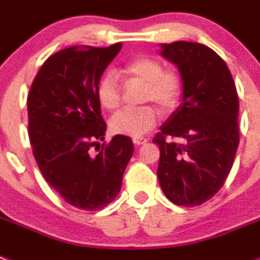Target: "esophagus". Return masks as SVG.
Returning a JSON list of instances; mask_svg holds the SVG:
<instances>
[{"mask_svg":"<svg viewBox=\"0 0 260 260\" xmlns=\"http://www.w3.org/2000/svg\"><path fill=\"white\" fill-rule=\"evenodd\" d=\"M148 143L147 137H134V144L135 145H143V144Z\"/></svg>","mask_w":260,"mask_h":260,"instance_id":"1","label":"esophagus"}]
</instances>
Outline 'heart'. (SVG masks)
I'll return each mask as SVG.
<instances>
[{
	"label": "heart",
	"instance_id": "heart-1",
	"mask_svg": "<svg viewBox=\"0 0 260 260\" xmlns=\"http://www.w3.org/2000/svg\"><path fill=\"white\" fill-rule=\"evenodd\" d=\"M125 79H135L145 84L143 100L154 102L162 111H171L178 104L182 93V79L174 70H164L160 60L149 56H139L126 63L121 70ZM96 96L100 106L108 111L120 106V84L117 76L107 73L100 78L96 86ZM158 119L154 107L143 106L124 108L111 117V131L116 135L139 137L153 128Z\"/></svg>",
	"mask_w": 260,
	"mask_h": 260
}]
</instances>
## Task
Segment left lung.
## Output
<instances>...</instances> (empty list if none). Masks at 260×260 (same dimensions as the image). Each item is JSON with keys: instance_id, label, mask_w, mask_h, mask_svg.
Masks as SVG:
<instances>
[{"instance_id": "obj_1", "label": "left lung", "mask_w": 260, "mask_h": 260, "mask_svg": "<svg viewBox=\"0 0 260 260\" xmlns=\"http://www.w3.org/2000/svg\"><path fill=\"white\" fill-rule=\"evenodd\" d=\"M161 55L177 66L182 102L161 125L157 177L168 200L198 206L210 200L231 171L239 144V102L224 60L210 47L178 41L161 45ZM180 138L168 142L166 136Z\"/></svg>"}]
</instances>
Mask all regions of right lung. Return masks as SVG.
Masks as SVG:
<instances>
[{"mask_svg":"<svg viewBox=\"0 0 260 260\" xmlns=\"http://www.w3.org/2000/svg\"><path fill=\"white\" fill-rule=\"evenodd\" d=\"M121 43L56 52L39 69L27 96L29 137L39 171L67 204L95 211L110 205L134 154L128 136L104 140L96 86ZM95 147L96 152L92 149Z\"/></svg>","mask_w":260,"mask_h":260,"instance_id":"right-lung-1","label":"right lung"}]
</instances>
